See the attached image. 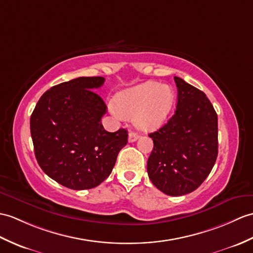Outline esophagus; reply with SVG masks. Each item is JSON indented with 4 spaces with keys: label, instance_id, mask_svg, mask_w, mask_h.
Returning a JSON list of instances; mask_svg holds the SVG:
<instances>
[{
    "label": "esophagus",
    "instance_id": "34e87169",
    "mask_svg": "<svg viewBox=\"0 0 253 253\" xmlns=\"http://www.w3.org/2000/svg\"><path fill=\"white\" fill-rule=\"evenodd\" d=\"M138 138H139V136H138L137 132L130 131V132H129V136H128V142H130V143L134 142V141H136Z\"/></svg>",
    "mask_w": 253,
    "mask_h": 253
}]
</instances>
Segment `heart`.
Masks as SVG:
<instances>
[{
	"label": "heart",
	"mask_w": 253,
	"mask_h": 253,
	"mask_svg": "<svg viewBox=\"0 0 253 253\" xmlns=\"http://www.w3.org/2000/svg\"><path fill=\"white\" fill-rule=\"evenodd\" d=\"M174 93L168 85L145 82L117 93L113 113L117 117H132L141 130H153L160 127L173 105Z\"/></svg>",
	"instance_id": "1"
}]
</instances>
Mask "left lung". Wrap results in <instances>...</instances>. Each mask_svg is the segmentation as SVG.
<instances>
[{"instance_id":"1","label":"left lung","mask_w":253,"mask_h":253,"mask_svg":"<svg viewBox=\"0 0 253 253\" xmlns=\"http://www.w3.org/2000/svg\"><path fill=\"white\" fill-rule=\"evenodd\" d=\"M178 88L175 112L149 137L154 146L148 174L158 190L170 196L195 191L218 156V115L206 95L174 76Z\"/></svg>"}]
</instances>
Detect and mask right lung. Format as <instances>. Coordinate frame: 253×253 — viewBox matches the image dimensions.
<instances>
[{
    "mask_svg": "<svg viewBox=\"0 0 253 253\" xmlns=\"http://www.w3.org/2000/svg\"><path fill=\"white\" fill-rule=\"evenodd\" d=\"M104 78H78L44 92L30 119L34 153L49 178L72 190H88L107 179L128 142L126 129L105 130L107 105L96 91Z\"/></svg>",
    "mask_w": 253,
    "mask_h": 253,
    "instance_id": "right-lung-1",
    "label": "right lung"
}]
</instances>
